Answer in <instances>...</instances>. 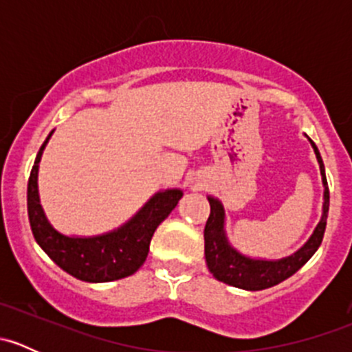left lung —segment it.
<instances>
[{"label":"left lung","instance_id":"8db88e82","mask_svg":"<svg viewBox=\"0 0 352 352\" xmlns=\"http://www.w3.org/2000/svg\"><path fill=\"white\" fill-rule=\"evenodd\" d=\"M308 141L314 148L318 166H320L322 184H324V204H322V218L318 225L315 226L314 233L307 240V243L298 248L294 254L283 258H276V261H267V258L250 257V255H245L240 250H236L226 236V214L221 201L208 196L211 214H209L204 228V255L209 272L218 281L247 291H261L265 287L276 286L289 276H293L298 269L303 267L310 261L311 255L317 252V248L320 247L325 226H327L329 186L327 179H325V166L322 162L320 151L310 138H308Z\"/></svg>","mask_w":352,"mask_h":352}]
</instances>
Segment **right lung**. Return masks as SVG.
<instances>
[{"label":"right lung","instance_id":"1","mask_svg":"<svg viewBox=\"0 0 352 352\" xmlns=\"http://www.w3.org/2000/svg\"><path fill=\"white\" fill-rule=\"evenodd\" d=\"M52 133L38 150L27 187L28 221L35 242L63 271L80 281L109 283L134 274L146 261L155 230L184 196L182 189L158 190L133 218L107 233L65 235L51 225L38 197V163Z\"/></svg>","mask_w":352,"mask_h":352}]
</instances>
